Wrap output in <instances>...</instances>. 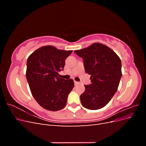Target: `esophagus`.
Instances as JSON below:
<instances>
[{
	"mask_svg": "<svg viewBox=\"0 0 146 146\" xmlns=\"http://www.w3.org/2000/svg\"><path fill=\"white\" fill-rule=\"evenodd\" d=\"M74 83H75V85H78V84L79 83V82H76V81H74Z\"/></svg>",
	"mask_w": 146,
	"mask_h": 146,
	"instance_id": "1",
	"label": "esophagus"
}]
</instances>
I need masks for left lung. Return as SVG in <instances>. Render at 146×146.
I'll return each mask as SVG.
<instances>
[{
	"label": "left lung",
	"mask_w": 146,
	"mask_h": 146,
	"mask_svg": "<svg viewBox=\"0 0 146 146\" xmlns=\"http://www.w3.org/2000/svg\"><path fill=\"white\" fill-rule=\"evenodd\" d=\"M74 52L83 58L85 72L91 76V83L85 85L80 95L82 105L91 110L104 107L117 90L122 77L121 59L111 48L98 42Z\"/></svg>",
	"instance_id": "8db88e82"
}]
</instances>
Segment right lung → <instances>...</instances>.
<instances>
[{
  "instance_id": "1",
  "label": "right lung",
  "mask_w": 146,
  "mask_h": 146,
  "mask_svg": "<svg viewBox=\"0 0 146 146\" xmlns=\"http://www.w3.org/2000/svg\"><path fill=\"white\" fill-rule=\"evenodd\" d=\"M72 52L46 46L29 56L26 78L32 96L43 108L55 111L66 106L74 83L71 78H60L58 72L63 70L65 60Z\"/></svg>"
}]
</instances>
